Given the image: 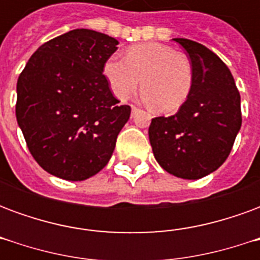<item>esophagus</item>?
<instances>
[{
  "instance_id": "obj_1",
  "label": "esophagus",
  "mask_w": 260,
  "mask_h": 260,
  "mask_svg": "<svg viewBox=\"0 0 260 260\" xmlns=\"http://www.w3.org/2000/svg\"><path fill=\"white\" fill-rule=\"evenodd\" d=\"M138 111H139V108L136 107V106H132V115L138 113Z\"/></svg>"
}]
</instances>
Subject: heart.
I'll return each instance as SVG.
<instances>
[{
    "label": "heart",
    "mask_w": 260,
    "mask_h": 260,
    "mask_svg": "<svg viewBox=\"0 0 260 260\" xmlns=\"http://www.w3.org/2000/svg\"><path fill=\"white\" fill-rule=\"evenodd\" d=\"M104 75L113 93L121 100L129 99L142 80L145 100L161 113L177 111L193 86L189 57L160 43L131 47L125 58L114 55L104 65Z\"/></svg>",
    "instance_id": "1"
}]
</instances>
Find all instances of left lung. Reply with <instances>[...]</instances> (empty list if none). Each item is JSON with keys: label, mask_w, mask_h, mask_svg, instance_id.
I'll return each mask as SVG.
<instances>
[{"label": "left lung", "mask_w": 260, "mask_h": 260, "mask_svg": "<svg viewBox=\"0 0 260 260\" xmlns=\"http://www.w3.org/2000/svg\"><path fill=\"white\" fill-rule=\"evenodd\" d=\"M193 67V86L171 117H156L149 139L157 163L167 173L198 180L229 157L242 122L240 91L234 78L212 50L188 39H174Z\"/></svg>", "instance_id": "obj_1"}]
</instances>
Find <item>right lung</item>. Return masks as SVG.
Masks as SVG:
<instances>
[{
    "instance_id": "add662e5",
    "label": "right lung",
    "mask_w": 260,
    "mask_h": 260,
    "mask_svg": "<svg viewBox=\"0 0 260 260\" xmlns=\"http://www.w3.org/2000/svg\"><path fill=\"white\" fill-rule=\"evenodd\" d=\"M118 42L75 29L37 48L16 85V119L33 158L58 178L83 181L107 166L131 107L103 74Z\"/></svg>"
}]
</instances>
